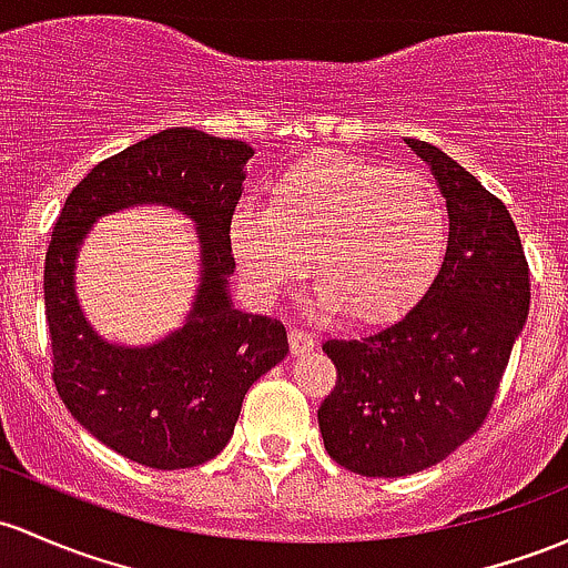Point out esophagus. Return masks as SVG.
Here are the masks:
<instances>
[{"label": "esophagus", "instance_id": "obj_1", "mask_svg": "<svg viewBox=\"0 0 568 568\" xmlns=\"http://www.w3.org/2000/svg\"><path fill=\"white\" fill-rule=\"evenodd\" d=\"M290 346H292V355H303V352L314 349L316 335L308 331H301V327H290Z\"/></svg>", "mask_w": 568, "mask_h": 568}]
</instances>
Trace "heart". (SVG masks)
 I'll return each instance as SVG.
<instances>
[{
  "label": "heart",
  "instance_id": "1",
  "mask_svg": "<svg viewBox=\"0 0 568 568\" xmlns=\"http://www.w3.org/2000/svg\"><path fill=\"white\" fill-rule=\"evenodd\" d=\"M447 211L417 173L344 154L308 156L273 184L267 211L241 209L230 243L262 301L320 282L316 306L359 325L398 322L428 295L447 254Z\"/></svg>",
  "mask_w": 568,
  "mask_h": 568
}]
</instances>
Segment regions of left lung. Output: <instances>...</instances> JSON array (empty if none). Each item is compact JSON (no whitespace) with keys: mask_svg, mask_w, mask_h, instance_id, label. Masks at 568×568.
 <instances>
[{"mask_svg":"<svg viewBox=\"0 0 568 568\" xmlns=\"http://www.w3.org/2000/svg\"><path fill=\"white\" fill-rule=\"evenodd\" d=\"M406 143L447 200L442 271L395 325L322 344L338 371L316 412L325 449L363 477L423 471L481 428L530 306L526 252L506 205L442 149Z\"/></svg>","mask_w":568,"mask_h":568,"instance_id":"left-lung-1","label":"left lung"}]
</instances>
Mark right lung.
<instances>
[{
  "label": "right lung",
  "mask_w": 568,
  "mask_h": 568,
  "mask_svg": "<svg viewBox=\"0 0 568 568\" xmlns=\"http://www.w3.org/2000/svg\"><path fill=\"white\" fill-rule=\"evenodd\" d=\"M254 156L243 140L173 126L100 162L67 197L45 254L53 384L72 417L130 460L175 471L211 460L233 436L243 395L290 352L278 320L230 301V222ZM168 204L193 219L201 286L187 322L151 347L93 333L74 295V260L97 217Z\"/></svg>",
  "instance_id": "1"
}]
</instances>
